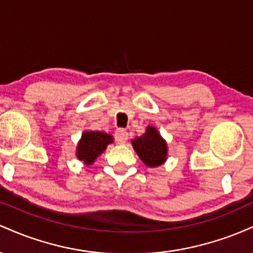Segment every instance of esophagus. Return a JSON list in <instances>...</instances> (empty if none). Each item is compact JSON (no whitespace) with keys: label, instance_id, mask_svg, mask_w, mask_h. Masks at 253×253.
I'll return each instance as SVG.
<instances>
[{"label":"esophagus","instance_id":"34e87169","mask_svg":"<svg viewBox=\"0 0 253 253\" xmlns=\"http://www.w3.org/2000/svg\"><path fill=\"white\" fill-rule=\"evenodd\" d=\"M115 140H117L118 144H124L127 141V138H128V133L123 128H119L115 130Z\"/></svg>","mask_w":253,"mask_h":253}]
</instances>
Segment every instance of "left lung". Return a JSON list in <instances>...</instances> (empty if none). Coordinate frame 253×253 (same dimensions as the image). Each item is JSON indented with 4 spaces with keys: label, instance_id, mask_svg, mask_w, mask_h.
<instances>
[{
    "label": "left lung",
    "instance_id": "obj_1",
    "mask_svg": "<svg viewBox=\"0 0 253 253\" xmlns=\"http://www.w3.org/2000/svg\"><path fill=\"white\" fill-rule=\"evenodd\" d=\"M133 149L147 167H158L167 159V144L155 127L149 126L146 133L132 141Z\"/></svg>",
    "mask_w": 253,
    "mask_h": 253
}]
</instances>
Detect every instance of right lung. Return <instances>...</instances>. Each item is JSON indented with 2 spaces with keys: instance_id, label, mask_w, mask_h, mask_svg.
Returning a JSON list of instances; mask_svg holds the SVG:
<instances>
[{
  "instance_id": "add662e5",
  "label": "right lung",
  "mask_w": 253,
  "mask_h": 253,
  "mask_svg": "<svg viewBox=\"0 0 253 253\" xmlns=\"http://www.w3.org/2000/svg\"><path fill=\"white\" fill-rule=\"evenodd\" d=\"M112 141V135L107 133L98 132V130L84 132L77 147L78 159L86 164H91L96 159V157L106 150L107 145Z\"/></svg>"
}]
</instances>
